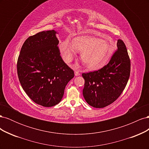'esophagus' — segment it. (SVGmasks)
Masks as SVG:
<instances>
[{"label": "esophagus", "instance_id": "1", "mask_svg": "<svg viewBox=\"0 0 149 149\" xmlns=\"http://www.w3.org/2000/svg\"><path fill=\"white\" fill-rule=\"evenodd\" d=\"M74 74H75V76H79V75H80L79 71H78V70H76V71H74Z\"/></svg>", "mask_w": 149, "mask_h": 149}]
</instances>
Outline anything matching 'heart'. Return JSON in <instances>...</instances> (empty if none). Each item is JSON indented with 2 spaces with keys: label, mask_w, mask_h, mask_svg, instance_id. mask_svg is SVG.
I'll return each instance as SVG.
<instances>
[{
  "label": "heart",
  "mask_w": 149,
  "mask_h": 149,
  "mask_svg": "<svg viewBox=\"0 0 149 149\" xmlns=\"http://www.w3.org/2000/svg\"><path fill=\"white\" fill-rule=\"evenodd\" d=\"M60 52L64 61L70 63L75 56L76 51L80 52V58L88 68L96 70L104 66L114 49L111 40L83 36L72 40V45L68 42L60 44Z\"/></svg>",
  "instance_id": "1"
}]
</instances>
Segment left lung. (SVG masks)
Listing matches in <instances>:
<instances>
[{
	"instance_id": "left-lung-1",
	"label": "left lung",
	"mask_w": 149,
	"mask_h": 149,
	"mask_svg": "<svg viewBox=\"0 0 149 149\" xmlns=\"http://www.w3.org/2000/svg\"><path fill=\"white\" fill-rule=\"evenodd\" d=\"M118 49L109 62L100 70L83 73V96L89 105L96 108L109 106L124 91L130 76V61L123 40L117 43Z\"/></svg>"
}]
</instances>
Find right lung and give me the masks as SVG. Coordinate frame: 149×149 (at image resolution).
<instances>
[{
    "label": "right lung",
    "mask_w": 149,
    "mask_h": 149,
    "mask_svg": "<svg viewBox=\"0 0 149 149\" xmlns=\"http://www.w3.org/2000/svg\"><path fill=\"white\" fill-rule=\"evenodd\" d=\"M54 30L43 31L26 39L17 60L22 88L35 103L52 107L59 103L74 71L63 60Z\"/></svg>",
    "instance_id": "1"
}]
</instances>
